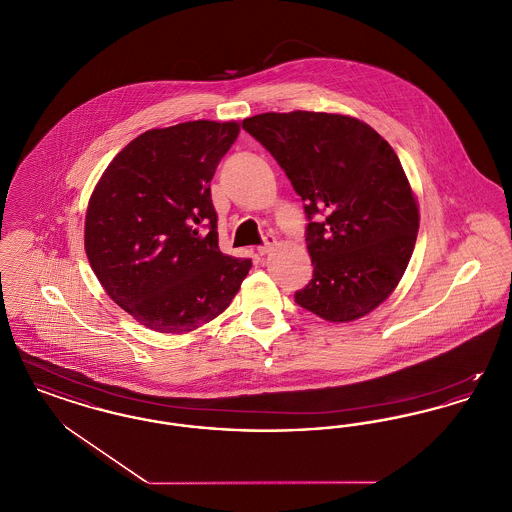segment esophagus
<instances>
[{"instance_id":"1","label":"esophagus","mask_w":512,"mask_h":512,"mask_svg":"<svg viewBox=\"0 0 512 512\" xmlns=\"http://www.w3.org/2000/svg\"><path fill=\"white\" fill-rule=\"evenodd\" d=\"M274 247H276V238L268 236V238H265V244L261 245V247H257V251H259V255H268Z\"/></svg>"}]
</instances>
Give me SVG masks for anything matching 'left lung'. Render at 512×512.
Segmentation results:
<instances>
[{
  "label": "left lung",
  "mask_w": 512,
  "mask_h": 512,
  "mask_svg": "<svg viewBox=\"0 0 512 512\" xmlns=\"http://www.w3.org/2000/svg\"><path fill=\"white\" fill-rule=\"evenodd\" d=\"M244 128L284 169L311 220L305 242L315 270L297 305L328 322L372 313L403 278L420 224L393 147L341 113H261Z\"/></svg>",
  "instance_id": "left-lung-1"
}]
</instances>
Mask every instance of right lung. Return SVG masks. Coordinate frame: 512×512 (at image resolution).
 <instances>
[{
	"label": "right lung",
	"mask_w": 512,
	"mask_h": 512,
	"mask_svg": "<svg viewBox=\"0 0 512 512\" xmlns=\"http://www.w3.org/2000/svg\"><path fill=\"white\" fill-rule=\"evenodd\" d=\"M240 122L153 128L122 147L90 195L84 249L136 322L188 334L226 311L251 261L222 253L209 182Z\"/></svg>",
	"instance_id": "right-lung-1"
}]
</instances>
